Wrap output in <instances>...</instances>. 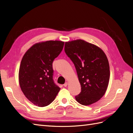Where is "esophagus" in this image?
I'll use <instances>...</instances> for the list:
<instances>
[{
    "label": "esophagus",
    "mask_w": 133,
    "mask_h": 133,
    "mask_svg": "<svg viewBox=\"0 0 133 133\" xmlns=\"http://www.w3.org/2000/svg\"><path fill=\"white\" fill-rule=\"evenodd\" d=\"M67 85H68V83H67V82L65 83V84H64V87H67Z\"/></svg>",
    "instance_id": "obj_1"
}]
</instances>
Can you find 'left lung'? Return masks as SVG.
<instances>
[{"instance_id":"1","label":"left lung","mask_w":133,"mask_h":133,"mask_svg":"<svg viewBox=\"0 0 133 133\" xmlns=\"http://www.w3.org/2000/svg\"><path fill=\"white\" fill-rule=\"evenodd\" d=\"M64 50L74 64L81 85L76 100L83 105L98 102L105 93L110 78L105 54L98 46L81 39L65 42Z\"/></svg>"}]
</instances>
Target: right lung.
I'll return each instance as SVG.
<instances>
[{
  "label": "right lung",
  "mask_w": 133,
  "mask_h": 133,
  "mask_svg": "<svg viewBox=\"0 0 133 133\" xmlns=\"http://www.w3.org/2000/svg\"><path fill=\"white\" fill-rule=\"evenodd\" d=\"M64 42L49 41L34 44L24 55L19 82L26 98L44 107L54 101L60 88L53 80V62L61 53Z\"/></svg>",
  "instance_id": "right-lung-1"
}]
</instances>
